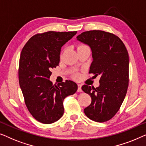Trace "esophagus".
Returning a JSON list of instances; mask_svg holds the SVG:
<instances>
[{"mask_svg":"<svg viewBox=\"0 0 146 146\" xmlns=\"http://www.w3.org/2000/svg\"><path fill=\"white\" fill-rule=\"evenodd\" d=\"M81 87H82V85H81V84H78V89H77L78 92H82Z\"/></svg>","mask_w":146,"mask_h":146,"instance_id":"1","label":"esophagus"}]
</instances>
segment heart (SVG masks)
<instances>
[{
	"mask_svg": "<svg viewBox=\"0 0 146 146\" xmlns=\"http://www.w3.org/2000/svg\"><path fill=\"white\" fill-rule=\"evenodd\" d=\"M82 46H79V47H78V48H79V47H82ZM73 77H75V78H77V77H78V76H77V75H74V76H73Z\"/></svg>",
	"mask_w": 146,
	"mask_h": 146,
	"instance_id": "obj_1",
	"label": "heart"
}]
</instances>
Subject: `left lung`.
<instances>
[{
	"label": "left lung",
	"instance_id": "1",
	"mask_svg": "<svg viewBox=\"0 0 146 146\" xmlns=\"http://www.w3.org/2000/svg\"><path fill=\"white\" fill-rule=\"evenodd\" d=\"M77 40L91 50L93 61L89 73L100 76L98 87H82L92 99L84 112L92 120L106 122L118 111L126 96L129 81L128 51L118 36L101 30L84 32Z\"/></svg>",
	"mask_w": 146,
	"mask_h": 146
}]
</instances>
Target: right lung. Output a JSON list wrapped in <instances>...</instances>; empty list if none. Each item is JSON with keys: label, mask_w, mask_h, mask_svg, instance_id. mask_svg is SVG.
Masks as SVG:
<instances>
[{"label": "right lung", "mask_w": 146, "mask_h": 146, "mask_svg": "<svg viewBox=\"0 0 146 146\" xmlns=\"http://www.w3.org/2000/svg\"><path fill=\"white\" fill-rule=\"evenodd\" d=\"M77 32H48L32 36L22 49L18 78L26 105L32 116L43 124H52L62 117L63 101L77 90L70 80L53 85L51 68L60 60L61 49Z\"/></svg>", "instance_id": "obj_1"}]
</instances>
